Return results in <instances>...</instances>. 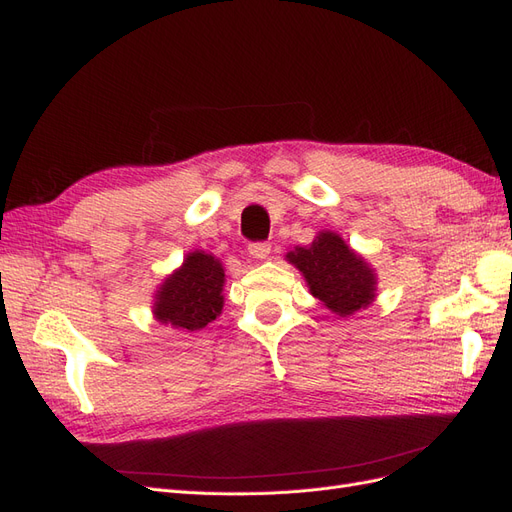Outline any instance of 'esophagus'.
<instances>
[{
  "label": "esophagus",
  "mask_w": 512,
  "mask_h": 512,
  "mask_svg": "<svg viewBox=\"0 0 512 512\" xmlns=\"http://www.w3.org/2000/svg\"><path fill=\"white\" fill-rule=\"evenodd\" d=\"M248 252H250L252 258L264 260V258H267V256L271 254V243H264V241H260V243H250Z\"/></svg>",
  "instance_id": "obj_1"
}]
</instances>
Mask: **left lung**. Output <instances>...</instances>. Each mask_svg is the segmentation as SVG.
<instances>
[{"label":"left lung","instance_id":"left-lung-1","mask_svg":"<svg viewBox=\"0 0 512 512\" xmlns=\"http://www.w3.org/2000/svg\"><path fill=\"white\" fill-rule=\"evenodd\" d=\"M286 258L303 273L309 292L332 313L347 317L375 301V271L337 233L322 231L309 248H294Z\"/></svg>","mask_w":512,"mask_h":512}]
</instances>
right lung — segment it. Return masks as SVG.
Returning <instances> with one entry per match:
<instances>
[{
    "label": "right lung",
    "instance_id": "obj_1",
    "mask_svg": "<svg viewBox=\"0 0 512 512\" xmlns=\"http://www.w3.org/2000/svg\"><path fill=\"white\" fill-rule=\"evenodd\" d=\"M222 262L205 252H190L156 290L154 317L171 328L195 332L214 322L224 307Z\"/></svg>",
    "mask_w": 512,
    "mask_h": 512
}]
</instances>
